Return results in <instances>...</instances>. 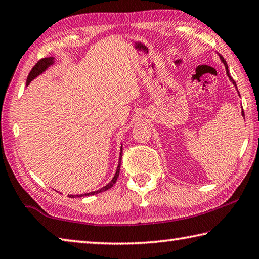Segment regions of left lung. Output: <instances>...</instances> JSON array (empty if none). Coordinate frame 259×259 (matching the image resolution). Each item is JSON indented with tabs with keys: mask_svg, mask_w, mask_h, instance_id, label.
I'll return each instance as SVG.
<instances>
[{
	"mask_svg": "<svg viewBox=\"0 0 259 259\" xmlns=\"http://www.w3.org/2000/svg\"><path fill=\"white\" fill-rule=\"evenodd\" d=\"M220 59H221V61H222V63L224 64V67H225V71H227V74H228V77H229V79H230V81H231L234 86H236V88H237V83H236V81L233 80L232 79V77L230 76V73H229V68H228V63L225 62V60L222 58V56H220ZM237 91H238V88H237ZM239 93V92H238ZM239 95H240V94H239ZM241 114H242V116L244 117V112H243V110H242V112H241Z\"/></svg>",
	"mask_w": 259,
	"mask_h": 259,
	"instance_id": "obj_1",
	"label": "left lung"
}]
</instances>
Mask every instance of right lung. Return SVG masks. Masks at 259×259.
<instances>
[{"mask_svg":"<svg viewBox=\"0 0 259 259\" xmlns=\"http://www.w3.org/2000/svg\"><path fill=\"white\" fill-rule=\"evenodd\" d=\"M54 64V58L53 56H50V58H45V59H41L39 60L38 62H37L34 68L31 69V71L28 74V78H27V86L29 84L32 80L36 77H38L39 74H41L43 72H45L46 70H48L51 65ZM121 159H122V146H121V152H120V156H119V164H117V167H116V172L113 177V179L107 183L105 187L101 188V189H98L96 191H92V192H87V194H82V195H68V197L70 198H76V197H82V196H91V195H96V194H100V192H103L105 190H109L110 188L113 187L114 183L117 180V177H119V173H120V165H121Z\"/></svg>","mask_w":259,"mask_h":259,"instance_id":"add662e5","label":"right lung"}]
</instances>
